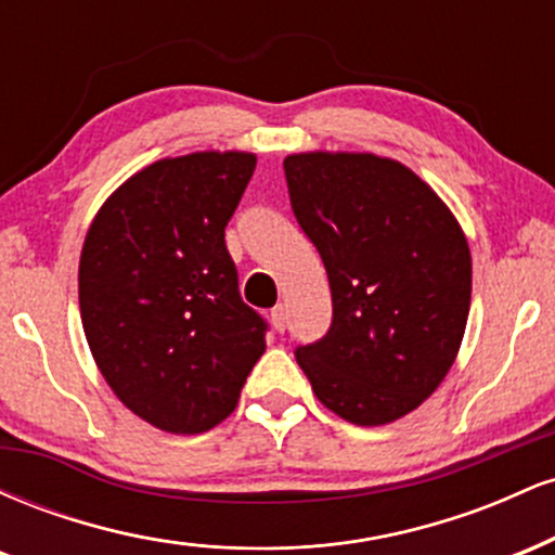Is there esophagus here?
I'll list each match as a JSON object with an SVG mask.
<instances>
[{
	"label": "esophagus",
	"mask_w": 555,
	"mask_h": 555,
	"mask_svg": "<svg viewBox=\"0 0 555 555\" xmlns=\"http://www.w3.org/2000/svg\"><path fill=\"white\" fill-rule=\"evenodd\" d=\"M271 323H273V328L279 331V334H282V331L286 328V308H284V305H276V308L271 310Z\"/></svg>",
	"instance_id": "34e87169"
}]
</instances>
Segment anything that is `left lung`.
Listing matches in <instances>:
<instances>
[{
	"mask_svg": "<svg viewBox=\"0 0 555 555\" xmlns=\"http://www.w3.org/2000/svg\"><path fill=\"white\" fill-rule=\"evenodd\" d=\"M299 227L328 273L334 321L297 349L313 393L362 428L410 415L454 365L473 297L460 221L393 158L308 151L284 158Z\"/></svg>",
	"mask_w": 555,
	"mask_h": 555,
	"instance_id": "1",
	"label": "left lung"
}]
</instances>
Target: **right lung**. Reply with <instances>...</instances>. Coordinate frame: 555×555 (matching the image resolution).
Here are the masks:
<instances>
[{
    "label": "right lung",
    "mask_w": 555,
    "mask_h": 555,
    "mask_svg": "<svg viewBox=\"0 0 555 555\" xmlns=\"http://www.w3.org/2000/svg\"><path fill=\"white\" fill-rule=\"evenodd\" d=\"M256 154L162 158L119 184L93 216L78 295L88 347L117 399L177 436L234 412L266 352V323L242 302L224 229Z\"/></svg>",
    "instance_id": "right-lung-1"
}]
</instances>
